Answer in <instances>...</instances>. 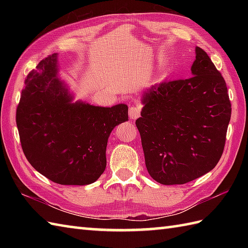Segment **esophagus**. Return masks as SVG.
<instances>
[{
	"label": "esophagus",
	"mask_w": 248,
	"mask_h": 248,
	"mask_svg": "<svg viewBox=\"0 0 248 248\" xmlns=\"http://www.w3.org/2000/svg\"><path fill=\"white\" fill-rule=\"evenodd\" d=\"M140 115V107H135V105H133V107H131L129 108V117L130 119L132 120H135L136 118H139Z\"/></svg>",
	"instance_id": "esophagus-1"
}]
</instances>
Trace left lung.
<instances>
[{
    "label": "left lung",
    "mask_w": 248,
    "mask_h": 248,
    "mask_svg": "<svg viewBox=\"0 0 248 248\" xmlns=\"http://www.w3.org/2000/svg\"><path fill=\"white\" fill-rule=\"evenodd\" d=\"M195 53L193 77L147 89L135 121L147 170L165 186L203 176L224 151L231 117L227 86L208 54L199 46Z\"/></svg>",
    "instance_id": "obj_1"
}]
</instances>
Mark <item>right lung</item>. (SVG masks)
Wrapping results in <instances>:
<instances>
[{"label": "right lung", "mask_w": 248, "mask_h": 248, "mask_svg": "<svg viewBox=\"0 0 248 248\" xmlns=\"http://www.w3.org/2000/svg\"><path fill=\"white\" fill-rule=\"evenodd\" d=\"M128 119L124 103L104 108L73 102L59 78L57 54L29 73L16 115L26 159L41 175L62 186L98 180L107 167L108 136Z\"/></svg>", "instance_id": "right-lung-1"}]
</instances>
